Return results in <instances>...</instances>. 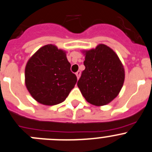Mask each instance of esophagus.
<instances>
[{
  "instance_id": "obj_1",
  "label": "esophagus",
  "mask_w": 152,
  "mask_h": 152,
  "mask_svg": "<svg viewBox=\"0 0 152 152\" xmlns=\"http://www.w3.org/2000/svg\"><path fill=\"white\" fill-rule=\"evenodd\" d=\"M80 73H81V72H80V71H77V72H76V76H77V79H79V77H80Z\"/></svg>"
}]
</instances>
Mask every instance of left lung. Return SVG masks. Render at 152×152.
Returning a JSON list of instances; mask_svg holds the SVG:
<instances>
[{
	"label": "left lung",
	"instance_id": "left-lung-1",
	"mask_svg": "<svg viewBox=\"0 0 152 152\" xmlns=\"http://www.w3.org/2000/svg\"><path fill=\"white\" fill-rule=\"evenodd\" d=\"M83 71L77 86L89 103L102 106L113 100L120 92L125 70L116 53L108 46L100 44L85 51Z\"/></svg>",
	"mask_w": 152,
	"mask_h": 152
}]
</instances>
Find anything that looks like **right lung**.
<instances>
[{
  "instance_id": "obj_1",
  "label": "right lung",
  "mask_w": 152,
  "mask_h": 152,
  "mask_svg": "<svg viewBox=\"0 0 152 152\" xmlns=\"http://www.w3.org/2000/svg\"><path fill=\"white\" fill-rule=\"evenodd\" d=\"M66 52L47 45L30 57L25 68V84L36 101L45 105H56L66 100L77 83L70 70Z\"/></svg>"
}]
</instances>
